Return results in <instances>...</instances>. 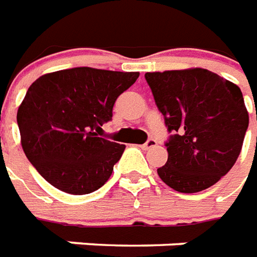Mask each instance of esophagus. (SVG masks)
Instances as JSON below:
<instances>
[{
	"instance_id": "esophagus-1",
	"label": "esophagus",
	"mask_w": 257,
	"mask_h": 257,
	"mask_svg": "<svg viewBox=\"0 0 257 257\" xmlns=\"http://www.w3.org/2000/svg\"><path fill=\"white\" fill-rule=\"evenodd\" d=\"M156 145H158V141H156L155 138H148V140L145 141V144H143V148L144 149L154 148V147H156Z\"/></svg>"
}]
</instances>
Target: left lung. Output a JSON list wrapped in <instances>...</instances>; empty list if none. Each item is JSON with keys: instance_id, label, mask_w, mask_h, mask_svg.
<instances>
[{"instance_id": "obj_1", "label": "left lung", "mask_w": 257, "mask_h": 257, "mask_svg": "<svg viewBox=\"0 0 257 257\" xmlns=\"http://www.w3.org/2000/svg\"><path fill=\"white\" fill-rule=\"evenodd\" d=\"M145 80L170 133L159 177L184 194L212 187L234 166L248 130L239 87L198 67L145 73Z\"/></svg>"}]
</instances>
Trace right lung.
<instances>
[{"mask_svg":"<svg viewBox=\"0 0 257 257\" xmlns=\"http://www.w3.org/2000/svg\"><path fill=\"white\" fill-rule=\"evenodd\" d=\"M138 72L72 67L41 76L18 109L27 159L58 190L91 194L108 181L125 145L98 137Z\"/></svg>","mask_w":257,"mask_h":257,"instance_id":"1","label":"right lung"}]
</instances>
